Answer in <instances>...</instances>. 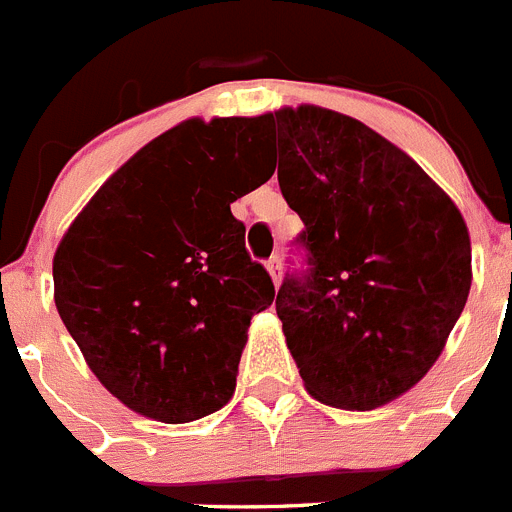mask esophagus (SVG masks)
<instances>
[{
	"label": "esophagus",
	"instance_id": "34e87169",
	"mask_svg": "<svg viewBox=\"0 0 512 512\" xmlns=\"http://www.w3.org/2000/svg\"><path fill=\"white\" fill-rule=\"evenodd\" d=\"M266 269H269L274 284L282 282V259H279V256H271V259L266 261Z\"/></svg>",
	"mask_w": 512,
	"mask_h": 512
}]
</instances>
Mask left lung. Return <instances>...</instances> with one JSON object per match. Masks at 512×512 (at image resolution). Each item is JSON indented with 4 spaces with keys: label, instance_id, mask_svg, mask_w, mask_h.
<instances>
[{
    "label": "left lung",
    "instance_id": "obj_1",
    "mask_svg": "<svg viewBox=\"0 0 512 512\" xmlns=\"http://www.w3.org/2000/svg\"><path fill=\"white\" fill-rule=\"evenodd\" d=\"M279 187L302 217L305 277L277 315L305 390L374 410L428 374L472 287L459 207L413 158L364 122L300 104L271 112Z\"/></svg>",
    "mask_w": 512,
    "mask_h": 512
}]
</instances>
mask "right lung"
<instances>
[{
	"mask_svg": "<svg viewBox=\"0 0 512 512\" xmlns=\"http://www.w3.org/2000/svg\"><path fill=\"white\" fill-rule=\"evenodd\" d=\"M266 153L269 115L184 120L130 156L63 233L58 315L133 413L192 423L233 397L274 284L230 202L269 182Z\"/></svg>",
	"mask_w": 512,
	"mask_h": 512,
	"instance_id": "right-lung-1",
	"label": "right lung"
}]
</instances>
